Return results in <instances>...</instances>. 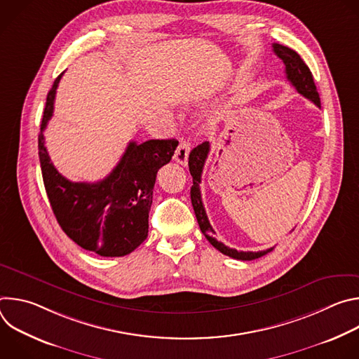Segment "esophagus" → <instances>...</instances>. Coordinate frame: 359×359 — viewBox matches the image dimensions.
Segmentation results:
<instances>
[{
  "label": "esophagus",
  "mask_w": 359,
  "mask_h": 359,
  "mask_svg": "<svg viewBox=\"0 0 359 359\" xmlns=\"http://www.w3.org/2000/svg\"><path fill=\"white\" fill-rule=\"evenodd\" d=\"M189 153H190V143L184 139L180 140L177 149H176V153H175V161L183 166L187 165V161H189Z\"/></svg>",
  "instance_id": "obj_1"
}]
</instances>
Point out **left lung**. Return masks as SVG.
I'll return each instance as SVG.
<instances>
[{
	"label": "left lung",
	"mask_w": 359,
	"mask_h": 359,
	"mask_svg": "<svg viewBox=\"0 0 359 359\" xmlns=\"http://www.w3.org/2000/svg\"><path fill=\"white\" fill-rule=\"evenodd\" d=\"M273 50H274V54L284 62L287 79L297 89V92L301 93L304 97L314 102L318 108H321V100H320V95L317 92V86L313 79V74H311L310 68L306 67L305 62L301 60V57L295 53L294 49L280 45V43H273ZM209 151H210V143L203 142L201 144L196 146L189 155V170H190V175L193 176V186L190 189V197H191L193 210H194L197 223L200 226V230L213 247H216L220 252L229 255V257H231V259L241 260V262H250V260L260 259L267 252L273 251L274 247L264 250V251H237L236 248H230V247L224 245L223 243L217 241L216 237L213 236L215 230L208 219L206 210H204L203 201H201V193H200V187H198V184L201 182V172H203L204 163H206Z\"/></svg>",
	"instance_id": "obj_1"
}]
</instances>
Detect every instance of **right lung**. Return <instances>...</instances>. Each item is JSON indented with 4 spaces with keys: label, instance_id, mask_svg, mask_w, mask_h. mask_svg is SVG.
<instances>
[{
    "label": "right lung",
    "instance_id": "obj_1",
    "mask_svg": "<svg viewBox=\"0 0 359 359\" xmlns=\"http://www.w3.org/2000/svg\"><path fill=\"white\" fill-rule=\"evenodd\" d=\"M62 74L48 92L38 153L50 208L65 234L82 248L102 257H122L147 237L149 212L158 170L172 161L176 139L130 142L116 168L100 182L65 179L50 162L43 129L54 114V100Z\"/></svg>",
    "mask_w": 359,
    "mask_h": 359
}]
</instances>
